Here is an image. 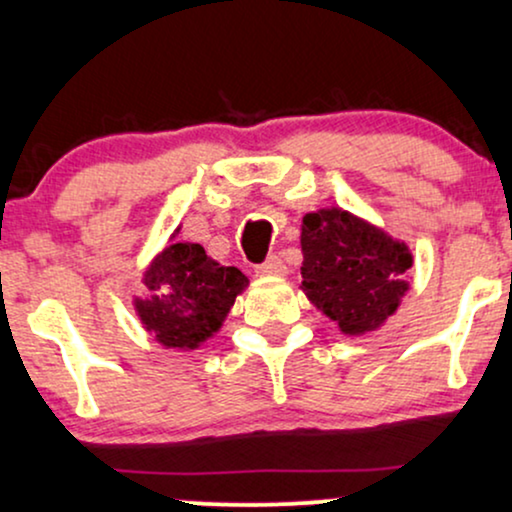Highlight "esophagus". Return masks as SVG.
Wrapping results in <instances>:
<instances>
[{
  "mask_svg": "<svg viewBox=\"0 0 512 512\" xmlns=\"http://www.w3.org/2000/svg\"><path fill=\"white\" fill-rule=\"evenodd\" d=\"M255 272L260 276H279V274H286V264L281 262L279 255H269L262 264H257Z\"/></svg>",
  "mask_w": 512,
  "mask_h": 512,
  "instance_id": "esophagus-1",
  "label": "esophagus"
}]
</instances>
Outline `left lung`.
<instances>
[{"instance_id": "1", "label": "left lung", "mask_w": 512, "mask_h": 512, "mask_svg": "<svg viewBox=\"0 0 512 512\" xmlns=\"http://www.w3.org/2000/svg\"><path fill=\"white\" fill-rule=\"evenodd\" d=\"M301 248V289L344 334L383 325L409 289L404 281L411 267L407 245L349 211L305 214Z\"/></svg>"}]
</instances>
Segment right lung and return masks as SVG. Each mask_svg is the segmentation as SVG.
<instances>
[{
  "label": "right lung",
  "mask_w": 512,
  "mask_h": 512,
  "mask_svg": "<svg viewBox=\"0 0 512 512\" xmlns=\"http://www.w3.org/2000/svg\"><path fill=\"white\" fill-rule=\"evenodd\" d=\"M151 296L137 301L144 327L168 349H197L221 327L248 276L221 267L202 245L173 243L146 269Z\"/></svg>",
  "instance_id": "1"
}]
</instances>
